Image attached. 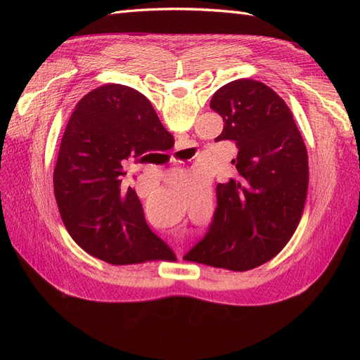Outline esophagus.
<instances>
[{
	"mask_svg": "<svg viewBox=\"0 0 360 360\" xmlns=\"http://www.w3.org/2000/svg\"><path fill=\"white\" fill-rule=\"evenodd\" d=\"M179 150H180V147H179ZM179 257H181V255H179Z\"/></svg>",
	"mask_w": 360,
	"mask_h": 360,
	"instance_id": "esophagus-1",
	"label": "esophagus"
}]
</instances>
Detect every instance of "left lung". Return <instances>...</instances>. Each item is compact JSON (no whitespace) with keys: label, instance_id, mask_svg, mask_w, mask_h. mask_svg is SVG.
<instances>
[{"label":"left lung","instance_id":"obj_1","mask_svg":"<svg viewBox=\"0 0 360 360\" xmlns=\"http://www.w3.org/2000/svg\"><path fill=\"white\" fill-rule=\"evenodd\" d=\"M210 108L224 118L214 141L238 147L231 162L237 177L217 184L209 233L184 259L246 271L278 255L296 231L308 193V151L290 108L263 82H228Z\"/></svg>","mask_w":360,"mask_h":360}]
</instances>
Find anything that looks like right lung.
<instances>
[{"label":"right lung","instance_id":"right-lung-1","mask_svg":"<svg viewBox=\"0 0 360 360\" xmlns=\"http://www.w3.org/2000/svg\"><path fill=\"white\" fill-rule=\"evenodd\" d=\"M169 143L174 138L150 101L130 86L106 84L76 103L53 193L64 226L86 254L115 266L177 259L148 228L136 192L123 184L124 160H146Z\"/></svg>","mask_w":360,"mask_h":360}]
</instances>
